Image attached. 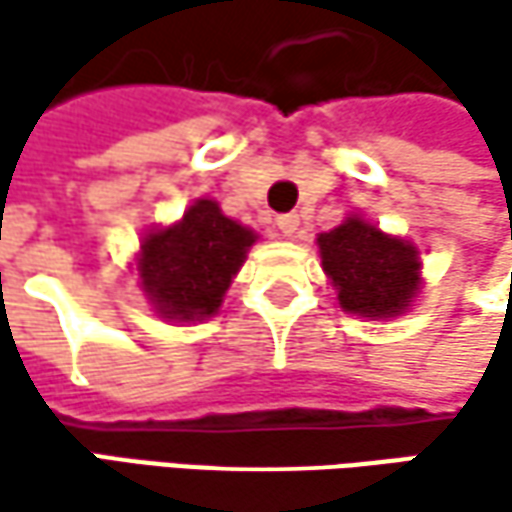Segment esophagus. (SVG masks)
I'll list each match as a JSON object with an SVG mask.
<instances>
[{
	"label": "esophagus",
	"instance_id": "34e87169",
	"mask_svg": "<svg viewBox=\"0 0 512 512\" xmlns=\"http://www.w3.org/2000/svg\"><path fill=\"white\" fill-rule=\"evenodd\" d=\"M278 231H281V237H296L299 234V216L296 213H284V216H278Z\"/></svg>",
	"mask_w": 512,
	"mask_h": 512
}]
</instances>
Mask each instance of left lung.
Returning a JSON list of instances; mask_svg holds the SVG:
<instances>
[{"label": "left lung", "instance_id": "obj_1", "mask_svg": "<svg viewBox=\"0 0 512 512\" xmlns=\"http://www.w3.org/2000/svg\"><path fill=\"white\" fill-rule=\"evenodd\" d=\"M317 249L338 305L353 317H400L424 287L418 246L406 237L385 234L361 213H347L341 225L320 234Z\"/></svg>", "mask_w": 512, "mask_h": 512}]
</instances>
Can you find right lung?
<instances>
[{
  "label": "right lung",
  "mask_w": 512,
  "mask_h": 512,
  "mask_svg": "<svg viewBox=\"0 0 512 512\" xmlns=\"http://www.w3.org/2000/svg\"><path fill=\"white\" fill-rule=\"evenodd\" d=\"M255 243V231L225 216L219 201L198 198L177 222L142 234L133 263L139 290L168 323L210 320Z\"/></svg>",
  "instance_id": "add662e5"
}]
</instances>
